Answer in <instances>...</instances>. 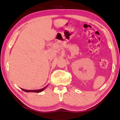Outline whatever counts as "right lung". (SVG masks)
Wrapping results in <instances>:
<instances>
[{"label": "right lung", "instance_id": "obj_1", "mask_svg": "<svg viewBox=\"0 0 120 120\" xmlns=\"http://www.w3.org/2000/svg\"><path fill=\"white\" fill-rule=\"evenodd\" d=\"M48 85H47V86H46L45 87H44V88H42V89H36V90H26V89H23V88H21V89H22V90L24 91V92H33V93H40V92H42V91L44 90V89H45L46 87H48Z\"/></svg>", "mask_w": 120, "mask_h": 120}]
</instances>
